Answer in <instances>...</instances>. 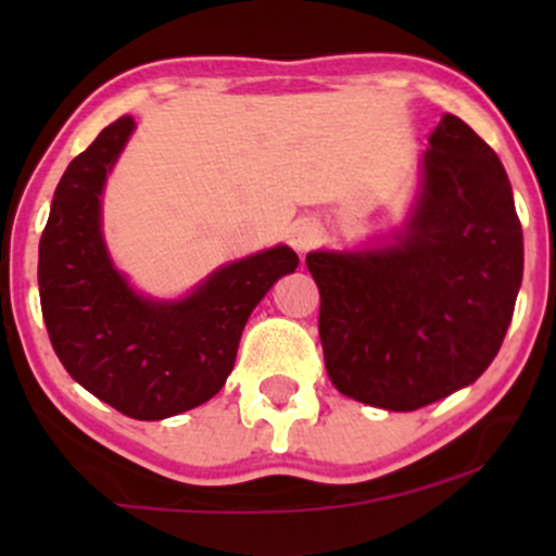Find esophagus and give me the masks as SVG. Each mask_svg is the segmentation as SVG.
<instances>
[{"label": "esophagus", "instance_id": "esophagus-1", "mask_svg": "<svg viewBox=\"0 0 556 556\" xmlns=\"http://www.w3.org/2000/svg\"><path fill=\"white\" fill-rule=\"evenodd\" d=\"M318 240H321V229H318L314 222H298V225L290 229V245L295 248L300 256L308 253L311 248H316Z\"/></svg>", "mask_w": 556, "mask_h": 556}]
</instances>
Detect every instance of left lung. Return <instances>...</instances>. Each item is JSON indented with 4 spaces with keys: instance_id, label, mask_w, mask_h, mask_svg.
I'll list each match as a JSON object with an SVG mask.
<instances>
[{
    "instance_id": "1",
    "label": "left lung",
    "mask_w": 556,
    "mask_h": 556,
    "mask_svg": "<svg viewBox=\"0 0 556 556\" xmlns=\"http://www.w3.org/2000/svg\"><path fill=\"white\" fill-rule=\"evenodd\" d=\"M429 146L424 193L394 245L305 256L331 384L397 413L486 371L522 282V227L500 156L455 114Z\"/></svg>"
}]
</instances>
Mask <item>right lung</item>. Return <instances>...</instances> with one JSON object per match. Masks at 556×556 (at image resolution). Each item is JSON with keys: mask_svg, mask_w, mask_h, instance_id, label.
<instances>
[{"mask_svg": "<svg viewBox=\"0 0 556 556\" xmlns=\"http://www.w3.org/2000/svg\"><path fill=\"white\" fill-rule=\"evenodd\" d=\"M132 127V117L104 127L62 175L38 242V292L67 374L127 418L162 420L225 387L248 316L298 256L277 245L235 261L180 303L136 295L106 256L99 219L106 172Z\"/></svg>", "mask_w": 556, "mask_h": 556, "instance_id": "add662e5", "label": "right lung"}]
</instances>
